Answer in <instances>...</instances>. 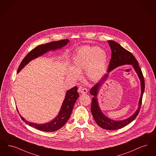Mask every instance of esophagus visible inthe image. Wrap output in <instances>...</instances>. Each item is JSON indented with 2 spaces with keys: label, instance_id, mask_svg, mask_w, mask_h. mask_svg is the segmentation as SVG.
<instances>
[{
  "label": "esophagus",
  "instance_id": "34e87169",
  "mask_svg": "<svg viewBox=\"0 0 156 156\" xmlns=\"http://www.w3.org/2000/svg\"><path fill=\"white\" fill-rule=\"evenodd\" d=\"M80 91L82 94H85L86 93H87V90L86 88H80Z\"/></svg>",
  "mask_w": 156,
  "mask_h": 156
}]
</instances>
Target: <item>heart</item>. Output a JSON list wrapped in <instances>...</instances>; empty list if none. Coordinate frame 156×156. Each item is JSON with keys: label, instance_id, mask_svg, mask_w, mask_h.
Segmentation results:
<instances>
[{"label": "heart", "instance_id": "1", "mask_svg": "<svg viewBox=\"0 0 156 156\" xmlns=\"http://www.w3.org/2000/svg\"><path fill=\"white\" fill-rule=\"evenodd\" d=\"M107 53L103 48L83 46L73 56L72 69L68 70L67 76L70 79L77 80L79 78V73L84 70V75L89 80L99 81L107 70Z\"/></svg>", "mask_w": 156, "mask_h": 156}]
</instances>
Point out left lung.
Returning a JSON list of instances; mask_svg holds the SVG:
<instances>
[{
	"label": "left lung",
	"instance_id": "obj_1",
	"mask_svg": "<svg viewBox=\"0 0 156 156\" xmlns=\"http://www.w3.org/2000/svg\"><path fill=\"white\" fill-rule=\"evenodd\" d=\"M108 42L112 51L111 59L110 60L107 71L108 73L104 75L101 80L97 83L90 90V94L93 95L91 105V111L94 119L99 126L107 130H116L121 129L128 125L130 122H132L135 119L137 115H138L142 105L143 95L144 91L145 86L142 72L141 69L139 66V63L135 56L132 53L126 50L120 44L115 41L109 40L108 41ZM125 64L132 65L136 70L141 81V94L139 102L138 108L135 113L125 120L115 121L109 119L103 114L98 104L97 95L100 87L108 79V73L115 68Z\"/></svg>",
	"mask_w": 156,
	"mask_h": 156
}]
</instances>
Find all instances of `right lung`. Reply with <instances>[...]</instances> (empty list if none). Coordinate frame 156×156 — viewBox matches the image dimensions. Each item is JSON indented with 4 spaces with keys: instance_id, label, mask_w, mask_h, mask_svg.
<instances>
[{
    "instance_id": "obj_1",
    "label": "right lung",
    "mask_w": 156,
    "mask_h": 156,
    "mask_svg": "<svg viewBox=\"0 0 156 156\" xmlns=\"http://www.w3.org/2000/svg\"><path fill=\"white\" fill-rule=\"evenodd\" d=\"M69 42V40L53 41L49 43L38 45V47L35 48L33 50H31L23 59V60L21 61L20 65L17 70V73L19 72H20L21 70H22L24 68L25 66H26L27 64L32 60L47 53L49 51H52L61 49L62 48L65 47L66 44H68ZM77 90V87L75 86L66 91L65 99L62 103L58 115L51 121L44 124L35 123L27 121V120H26V119H24L20 114L21 119L30 126H32L36 129L44 132H54L61 129L69 119L75 102L79 96Z\"/></svg>"
}]
</instances>
